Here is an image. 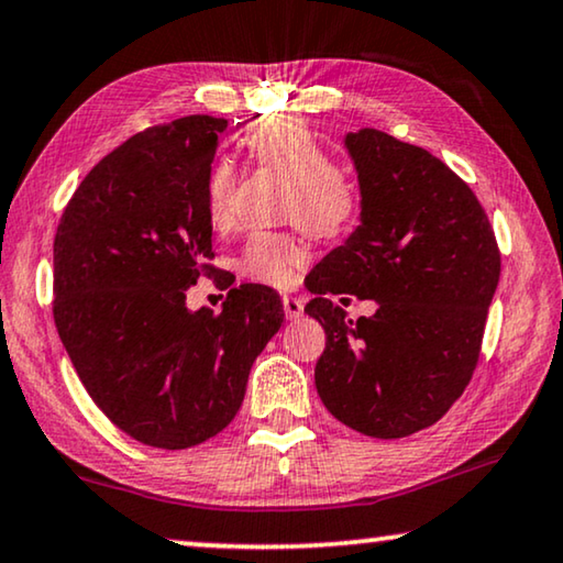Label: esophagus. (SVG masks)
Instances as JSON below:
<instances>
[{"instance_id":"obj_1","label":"esophagus","mask_w":563,"mask_h":563,"mask_svg":"<svg viewBox=\"0 0 563 563\" xmlns=\"http://www.w3.org/2000/svg\"><path fill=\"white\" fill-rule=\"evenodd\" d=\"M284 314H287V320H299L301 314H305V301L299 297H291V295H284Z\"/></svg>"}]
</instances>
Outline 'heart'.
I'll return each instance as SVG.
<instances>
[{
	"label": "heart",
	"instance_id": "b5f03b06",
	"mask_svg": "<svg viewBox=\"0 0 563 563\" xmlns=\"http://www.w3.org/2000/svg\"><path fill=\"white\" fill-rule=\"evenodd\" d=\"M251 157L291 183L284 216L297 221L317 239L345 233L355 221L357 195L353 183L335 169L324 144L297 119L276 117L254 124L243 136ZM235 173L228 162H216L208 173L206 208L216 228H225L233 216ZM307 262L305 243L289 233H254L243 243L239 268L249 279L268 287L295 284L297 268Z\"/></svg>",
	"mask_w": 563,
	"mask_h": 563
}]
</instances>
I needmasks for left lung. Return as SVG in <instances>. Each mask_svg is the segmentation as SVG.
I'll return each mask as SVG.
<instances>
[{
  "label": "left lung",
  "instance_id": "obj_1",
  "mask_svg": "<svg viewBox=\"0 0 563 563\" xmlns=\"http://www.w3.org/2000/svg\"><path fill=\"white\" fill-rule=\"evenodd\" d=\"M361 225L305 279L328 345L314 386L345 427L401 439L450 411L472 378L500 251L483 206L442 159L378 129L345 134ZM379 305L353 323L329 297Z\"/></svg>",
  "mask_w": 563,
  "mask_h": 563
}]
</instances>
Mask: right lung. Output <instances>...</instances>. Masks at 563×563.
Wrapping results in <instances>:
<instances>
[{"instance_id": "right-lung-1", "label": "right lung", "mask_w": 563, "mask_h": 563, "mask_svg": "<svg viewBox=\"0 0 563 563\" xmlns=\"http://www.w3.org/2000/svg\"><path fill=\"white\" fill-rule=\"evenodd\" d=\"M225 119L152 126L78 185L53 246L55 328L96 406L136 442L187 450L239 413L251 365L284 307L264 284L228 291L221 312L185 291L213 258L208 173Z\"/></svg>"}]
</instances>
